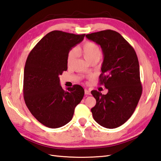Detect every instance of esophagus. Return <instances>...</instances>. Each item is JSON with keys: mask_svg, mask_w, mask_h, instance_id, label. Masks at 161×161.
<instances>
[{"mask_svg": "<svg viewBox=\"0 0 161 161\" xmlns=\"http://www.w3.org/2000/svg\"><path fill=\"white\" fill-rule=\"evenodd\" d=\"M84 92H85L86 95H91V91H90V90H88V89L86 88L84 90Z\"/></svg>", "mask_w": 161, "mask_h": 161, "instance_id": "1", "label": "esophagus"}]
</instances>
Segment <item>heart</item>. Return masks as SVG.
Listing matches in <instances>:
<instances>
[{
    "mask_svg": "<svg viewBox=\"0 0 161 161\" xmlns=\"http://www.w3.org/2000/svg\"><path fill=\"white\" fill-rule=\"evenodd\" d=\"M76 51L81 53L84 58L90 63L98 61L102 56V52L100 47L95 42H86L83 45L75 49L70 50L67 56V65L71 66L76 57Z\"/></svg>",
    "mask_w": 161,
    "mask_h": 161,
    "instance_id": "heart-1",
    "label": "heart"
}]
</instances>
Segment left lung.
<instances>
[{
    "mask_svg": "<svg viewBox=\"0 0 161 161\" xmlns=\"http://www.w3.org/2000/svg\"><path fill=\"white\" fill-rule=\"evenodd\" d=\"M86 37L102 48L104 58L99 84L108 90L106 95L91 91L96 99V105L91 109L92 117L104 128H116L132 115L142 94L137 55L127 40L113 30L92 33Z\"/></svg>",
    "mask_w": 161,
    "mask_h": 161,
    "instance_id": "1",
    "label": "left lung"
}]
</instances>
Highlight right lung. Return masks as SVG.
<instances>
[{
  "instance_id": "obj_1",
  "label": "right lung",
  "mask_w": 161,
  "mask_h": 161,
  "mask_svg": "<svg viewBox=\"0 0 161 161\" xmlns=\"http://www.w3.org/2000/svg\"><path fill=\"white\" fill-rule=\"evenodd\" d=\"M84 36L51 31L28 55L24 70V99L33 117L48 128H58L67 124L84 97V90L80 85L63 90L59 75L67 70L69 51Z\"/></svg>"
}]
</instances>
